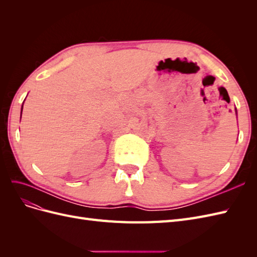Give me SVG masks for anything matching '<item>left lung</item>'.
<instances>
[{
  "label": "left lung",
  "instance_id": "1",
  "mask_svg": "<svg viewBox=\"0 0 257 257\" xmlns=\"http://www.w3.org/2000/svg\"><path fill=\"white\" fill-rule=\"evenodd\" d=\"M236 114H237V110H236Z\"/></svg>",
  "mask_w": 257,
  "mask_h": 257
}]
</instances>
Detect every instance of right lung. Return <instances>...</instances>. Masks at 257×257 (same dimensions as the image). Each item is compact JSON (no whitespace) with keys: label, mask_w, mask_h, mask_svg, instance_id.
<instances>
[{"label":"right lung","mask_w":257,"mask_h":257,"mask_svg":"<svg viewBox=\"0 0 257 257\" xmlns=\"http://www.w3.org/2000/svg\"><path fill=\"white\" fill-rule=\"evenodd\" d=\"M22 109H23V105L21 106V114H22ZM20 119H21V118H20Z\"/></svg>","instance_id":"1"}]
</instances>
